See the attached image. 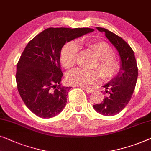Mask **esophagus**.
Returning <instances> with one entry per match:
<instances>
[{
  "label": "esophagus",
  "instance_id": "esophagus-1",
  "mask_svg": "<svg viewBox=\"0 0 151 151\" xmlns=\"http://www.w3.org/2000/svg\"><path fill=\"white\" fill-rule=\"evenodd\" d=\"M85 91H86L87 93H91L92 92L94 91L93 89L91 88H85Z\"/></svg>",
  "mask_w": 151,
  "mask_h": 151
}]
</instances>
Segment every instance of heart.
Instances as JSON below:
<instances>
[{
    "instance_id": "heart-1",
    "label": "heart",
    "mask_w": 151,
    "mask_h": 151,
    "mask_svg": "<svg viewBox=\"0 0 151 151\" xmlns=\"http://www.w3.org/2000/svg\"><path fill=\"white\" fill-rule=\"evenodd\" d=\"M86 46L97 58L93 67L97 69L103 80H110L116 77L121 69L119 61L114 57V52L111 47L104 41L88 43ZM79 47L74 41H69L63 45L60 51V59L65 68H71L76 64ZM100 77L94 70L75 69L69 71L67 76V82L73 86H86L97 82Z\"/></svg>"
}]
</instances>
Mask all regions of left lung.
<instances>
[{
  "label": "left lung",
  "instance_id": "8db88e82",
  "mask_svg": "<svg viewBox=\"0 0 151 151\" xmlns=\"http://www.w3.org/2000/svg\"><path fill=\"white\" fill-rule=\"evenodd\" d=\"M119 52L121 67L116 77L104 85L106 97L101 104L93 108L102 115L111 116L119 114L125 108L134 93L137 82L138 69L134 52L129 45L121 37L104 28L97 27Z\"/></svg>",
  "mask_w": 151,
  "mask_h": 151
}]
</instances>
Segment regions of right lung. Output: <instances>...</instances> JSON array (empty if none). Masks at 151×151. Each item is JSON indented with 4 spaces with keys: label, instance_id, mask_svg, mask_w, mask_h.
<instances>
[{
    "label": "right lung",
    "instance_id": "add662e5",
    "mask_svg": "<svg viewBox=\"0 0 151 151\" xmlns=\"http://www.w3.org/2000/svg\"><path fill=\"white\" fill-rule=\"evenodd\" d=\"M89 28H49L30 40L17 64V90L26 106L43 119L58 114L71 87L61 86L60 55L65 43L93 32Z\"/></svg>",
    "mask_w": 151,
    "mask_h": 151
}]
</instances>
